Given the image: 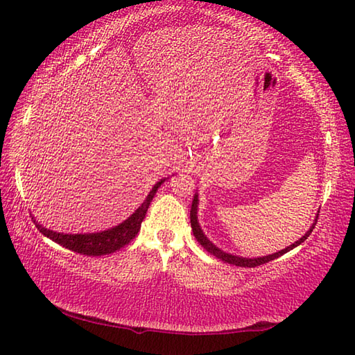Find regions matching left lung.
Segmentation results:
<instances>
[{"label":"left lung","instance_id":"1","mask_svg":"<svg viewBox=\"0 0 355 355\" xmlns=\"http://www.w3.org/2000/svg\"><path fill=\"white\" fill-rule=\"evenodd\" d=\"M197 214H198V193H195L193 201H192V207H191V225H192L193 236L197 238L198 243H200L202 247H205L210 254H214V256H216L218 259H221V261L227 262V263H232V266H238V267H258V266H262V263H266V262H270V261H273V259L279 258V256L285 254L286 252L293 250L294 247H297V245L302 244L304 241L311 235L314 225H315V223H318V216H315V220H314L313 225L310 227V230H308V232L305 233V235H304L302 238H300L299 241H296V243L288 245L286 248H284V250H281V252H276V253H273V254H267V256H259V258H243V256H236V254L225 253V252L221 250V248H218V247L212 243V241H210V239L205 235V232L201 230L200 223H198V215H197Z\"/></svg>","mask_w":355,"mask_h":355}]
</instances>
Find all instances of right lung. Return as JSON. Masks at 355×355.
I'll return each mask as SVG.
<instances>
[{"mask_svg": "<svg viewBox=\"0 0 355 355\" xmlns=\"http://www.w3.org/2000/svg\"><path fill=\"white\" fill-rule=\"evenodd\" d=\"M164 180L166 178L160 180V182H157L154 184V187L148 193L145 201L141 202V206L135 210L130 218H126L123 223H120L119 225H116V227H111L108 230L96 232V233H61V232L45 229L44 225H41L35 220V216L32 220L37 227V230H40L44 236L50 238L51 241H55V243L61 244L65 248H69L71 252L87 254V256H102V254L114 253L116 250H120V248L125 247L126 244H130L135 238V235H137L141 221L145 220V215L148 212L150 201H153L158 187L164 183Z\"/></svg>", "mask_w": 355, "mask_h": 355, "instance_id": "obj_1", "label": "right lung"}]
</instances>
